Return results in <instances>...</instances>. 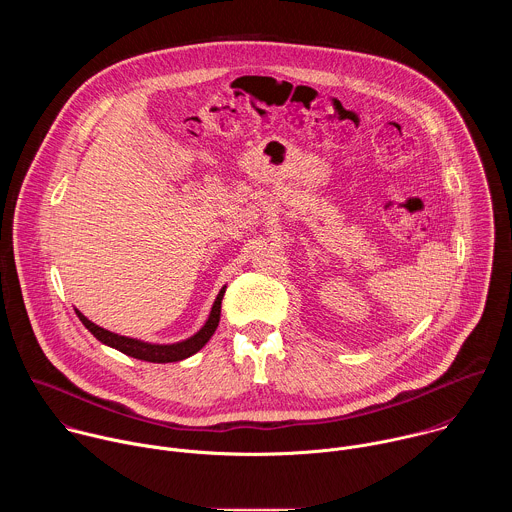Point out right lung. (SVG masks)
<instances>
[{"label":"right lung","instance_id":"obj_1","mask_svg":"<svg viewBox=\"0 0 512 512\" xmlns=\"http://www.w3.org/2000/svg\"><path fill=\"white\" fill-rule=\"evenodd\" d=\"M223 296H225V287L218 291V296L214 300V306L210 310V316L206 320V324L200 328L198 334H194L192 338L184 340V342H176V344H148V342H139L127 336H119L115 332H109L97 324H93L91 320H87L79 310L77 316L81 318V322L85 324V328L103 344L113 346L117 350H121L127 356H133L137 360H148V362H178L184 360L188 356H192L194 352H198L214 334L218 320H221V304H223Z\"/></svg>","mask_w":512,"mask_h":512}]
</instances>
